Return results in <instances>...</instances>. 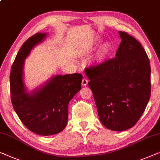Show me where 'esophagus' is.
I'll list each match as a JSON object with an SVG mask.
<instances>
[{"mask_svg": "<svg viewBox=\"0 0 160 160\" xmlns=\"http://www.w3.org/2000/svg\"><path fill=\"white\" fill-rule=\"evenodd\" d=\"M88 80L86 78H84L82 80V86H86L88 85Z\"/></svg>", "mask_w": 160, "mask_h": 160, "instance_id": "34e87169", "label": "esophagus"}]
</instances>
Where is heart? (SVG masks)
Instances as JSON below:
<instances>
[{"label": "heart", "instance_id": "1", "mask_svg": "<svg viewBox=\"0 0 160 160\" xmlns=\"http://www.w3.org/2000/svg\"><path fill=\"white\" fill-rule=\"evenodd\" d=\"M109 47L108 44L103 45L102 48V51H101V57H103L106 54H107L108 51H109Z\"/></svg>", "mask_w": 160, "mask_h": 160}]
</instances>
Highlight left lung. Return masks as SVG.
Returning <instances> with one entry per match:
<instances>
[{
	"label": "left lung",
	"instance_id": "8db88e82",
	"mask_svg": "<svg viewBox=\"0 0 160 160\" xmlns=\"http://www.w3.org/2000/svg\"><path fill=\"white\" fill-rule=\"evenodd\" d=\"M121 42L115 58L85 69L101 122L123 131L133 127L151 96L149 59L140 42L119 31Z\"/></svg>",
	"mask_w": 160,
	"mask_h": 160
}]
</instances>
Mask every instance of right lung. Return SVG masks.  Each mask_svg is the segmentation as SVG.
I'll use <instances>...</instances> for the list:
<instances>
[{
  "label": "right lung",
  "instance_id": "1",
  "mask_svg": "<svg viewBox=\"0 0 160 160\" xmlns=\"http://www.w3.org/2000/svg\"><path fill=\"white\" fill-rule=\"evenodd\" d=\"M36 33L26 40L18 52L10 74L11 99L16 113L30 131L40 136L58 133L66 127L68 104L81 88V74L56 75L28 93L23 80L24 59L36 45L46 38Z\"/></svg>",
  "mask_w": 160,
  "mask_h": 160
}]
</instances>
